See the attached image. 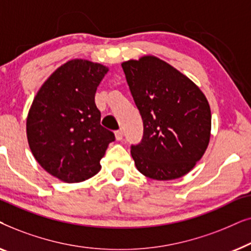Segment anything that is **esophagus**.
<instances>
[{
    "label": "esophagus",
    "mask_w": 251,
    "mask_h": 251,
    "mask_svg": "<svg viewBox=\"0 0 251 251\" xmlns=\"http://www.w3.org/2000/svg\"><path fill=\"white\" fill-rule=\"evenodd\" d=\"M115 138H116V140H122V138H123L122 130H118V131H115Z\"/></svg>",
    "instance_id": "obj_1"
}]
</instances>
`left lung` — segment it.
<instances>
[{"mask_svg": "<svg viewBox=\"0 0 251 251\" xmlns=\"http://www.w3.org/2000/svg\"><path fill=\"white\" fill-rule=\"evenodd\" d=\"M143 119L144 135L131 145L140 173L156 180L176 179L193 169L207 150L210 106L199 87L153 56L122 63Z\"/></svg>", "mask_w": 251, "mask_h": 251, "instance_id": "left-lung-1", "label": "left lung"}]
</instances>
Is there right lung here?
<instances>
[{"instance_id":"right-lung-1","label":"right lung","mask_w":251,"mask_h":251,"mask_svg":"<svg viewBox=\"0 0 251 251\" xmlns=\"http://www.w3.org/2000/svg\"><path fill=\"white\" fill-rule=\"evenodd\" d=\"M108 68L73 59L57 68L34 98L27 116L29 149L40 166L65 183L89 179L114 133L100 125L95 94Z\"/></svg>"}]
</instances>
